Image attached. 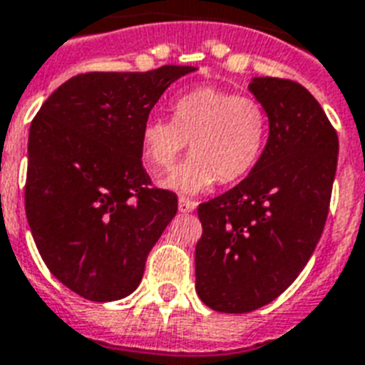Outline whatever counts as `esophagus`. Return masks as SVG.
<instances>
[{"label": "esophagus", "mask_w": 365, "mask_h": 365, "mask_svg": "<svg viewBox=\"0 0 365 365\" xmlns=\"http://www.w3.org/2000/svg\"><path fill=\"white\" fill-rule=\"evenodd\" d=\"M178 208H180V212H183V214H187V212H193L195 208H197V202L185 199V197H180V200H178Z\"/></svg>", "instance_id": "34e87169"}]
</instances>
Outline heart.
<instances>
[{"label": "heart", "mask_w": 365, "mask_h": 365, "mask_svg": "<svg viewBox=\"0 0 365 365\" xmlns=\"http://www.w3.org/2000/svg\"><path fill=\"white\" fill-rule=\"evenodd\" d=\"M267 140V113L252 96L217 87H197L172 102V121L151 119L142 128L145 165L155 174L174 168L183 151L193 157L163 185L195 195L214 182L233 183L259 160Z\"/></svg>", "instance_id": "heart-1"}]
</instances>
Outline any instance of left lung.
Returning <instances> with one entry per match:
<instances>
[{
  "label": "left lung",
  "mask_w": 365,
  "mask_h": 365,
  "mask_svg": "<svg viewBox=\"0 0 365 365\" xmlns=\"http://www.w3.org/2000/svg\"><path fill=\"white\" fill-rule=\"evenodd\" d=\"M250 91L269 117L257 165L239 185L197 208L195 288L217 312L271 303L311 259L329 210L339 140L305 87L254 77Z\"/></svg>",
  "instance_id": "1"
}]
</instances>
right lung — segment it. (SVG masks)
Listing matches in <instances>:
<instances>
[{
    "mask_svg": "<svg viewBox=\"0 0 365 365\" xmlns=\"http://www.w3.org/2000/svg\"><path fill=\"white\" fill-rule=\"evenodd\" d=\"M195 70L81 73L31 121L26 217L48 271L85 299L132 294L176 216V193L151 187L142 165V128L160 94Z\"/></svg>",
    "mask_w": 365,
    "mask_h": 365,
    "instance_id": "obj_1",
    "label": "right lung"
}]
</instances>
